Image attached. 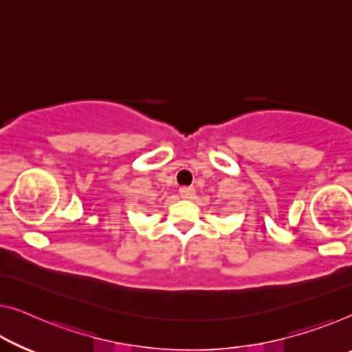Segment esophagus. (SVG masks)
Segmentation results:
<instances>
[{
	"label": "esophagus",
	"instance_id": "obj_1",
	"mask_svg": "<svg viewBox=\"0 0 352 352\" xmlns=\"http://www.w3.org/2000/svg\"><path fill=\"white\" fill-rule=\"evenodd\" d=\"M194 194H196V190H194V188H191V186L180 188V196L183 199H186V201H188V199H192Z\"/></svg>",
	"mask_w": 352,
	"mask_h": 352
}]
</instances>
